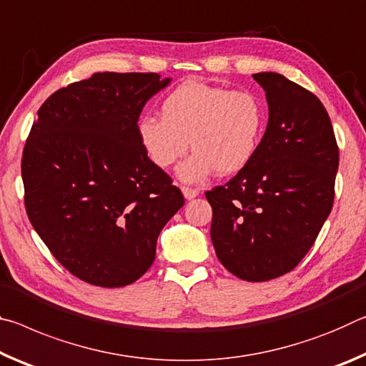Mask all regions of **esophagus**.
<instances>
[{
  "label": "esophagus",
  "mask_w": 366,
  "mask_h": 366,
  "mask_svg": "<svg viewBox=\"0 0 366 366\" xmlns=\"http://www.w3.org/2000/svg\"><path fill=\"white\" fill-rule=\"evenodd\" d=\"M182 191H183V196L187 197V199L189 201V199H194V197H197L199 196V189L197 188H189V187H183L182 188Z\"/></svg>",
  "instance_id": "obj_1"
}]
</instances>
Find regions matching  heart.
Masks as SVG:
<instances>
[{
  "label": "heart",
  "mask_w": 366,
  "mask_h": 366,
  "mask_svg": "<svg viewBox=\"0 0 366 366\" xmlns=\"http://www.w3.org/2000/svg\"><path fill=\"white\" fill-rule=\"evenodd\" d=\"M160 113L162 118L139 119L137 139L159 169L182 159L191 142L194 152L177 172L187 183L247 169L266 129V109L257 95L202 81L179 84L162 102Z\"/></svg>",
  "instance_id": "obj_1"
}]
</instances>
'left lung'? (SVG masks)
<instances>
[{
  "mask_svg": "<svg viewBox=\"0 0 366 366\" xmlns=\"http://www.w3.org/2000/svg\"><path fill=\"white\" fill-rule=\"evenodd\" d=\"M266 133L247 169L207 191L211 238L227 271L266 282L300 262L334 202L339 147L321 100L277 73H257Z\"/></svg>",
  "mask_w": 366,
  "mask_h": 366,
  "instance_id": "1",
  "label": "left lung"
}]
</instances>
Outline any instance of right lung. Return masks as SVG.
I'll use <instances>...</instances> for the list:
<instances>
[{
	"label": "right lung",
	"mask_w": 366,
	"mask_h": 366,
	"mask_svg": "<svg viewBox=\"0 0 366 366\" xmlns=\"http://www.w3.org/2000/svg\"><path fill=\"white\" fill-rule=\"evenodd\" d=\"M155 73H95L51 94L22 154L26 211L51 254L84 282L124 287L155 259L160 230L184 204L137 139Z\"/></svg>",
	"instance_id": "1"
}]
</instances>
